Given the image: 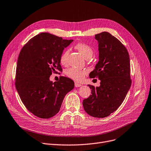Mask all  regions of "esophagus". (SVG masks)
Returning <instances> with one entry per match:
<instances>
[{"instance_id":"1","label":"esophagus","mask_w":151,"mask_h":151,"mask_svg":"<svg viewBox=\"0 0 151 151\" xmlns=\"http://www.w3.org/2000/svg\"><path fill=\"white\" fill-rule=\"evenodd\" d=\"M75 87L76 88H78V87H80V86H81L82 85L81 84H80V83H75Z\"/></svg>"}]
</instances>
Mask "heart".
I'll list each match as a JSON object with an SVG mask.
<instances>
[{"mask_svg": "<svg viewBox=\"0 0 151 151\" xmlns=\"http://www.w3.org/2000/svg\"><path fill=\"white\" fill-rule=\"evenodd\" d=\"M75 49L77 50L79 52L81 53L83 56L86 59H88L92 57L93 55V51L92 47L83 43H78L75 46ZM69 54L68 50H65L62 52L60 56V62L61 64L63 66H67L68 65V55ZM88 73V71L85 70H80L76 68H71L66 71V75L72 79L73 80L80 82L82 81L85 76Z\"/></svg>", "mask_w": 151, "mask_h": 151, "instance_id": "b5f03b06", "label": "heart"}]
</instances>
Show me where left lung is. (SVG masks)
<instances>
[{
	"mask_svg": "<svg viewBox=\"0 0 151 151\" xmlns=\"http://www.w3.org/2000/svg\"><path fill=\"white\" fill-rule=\"evenodd\" d=\"M99 42V61L89 74L100 86L88 84L92 95L83 101L85 111L94 117L109 116L121 106L130 88V57L117 38L107 32L95 35Z\"/></svg>",
	"mask_w": 151,
	"mask_h": 151,
	"instance_id": "left-lung-1",
	"label": "left lung"
}]
</instances>
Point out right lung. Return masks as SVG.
<instances>
[{
	"label": "right lung",
	"mask_w": 151,
	"mask_h": 151,
	"mask_svg": "<svg viewBox=\"0 0 151 151\" xmlns=\"http://www.w3.org/2000/svg\"><path fill=\"white\" fill-rule=\"evenodd\" d=\"M73 40H63L43 32L29 40L21 49L17 62L15 86L24 105L34 115L49 119L60 110L65 95L74 88L71 79L50 77L62 71L60 56Z\"/></svg>",
	"instance_id": "add662e5"
}]
</instances>
